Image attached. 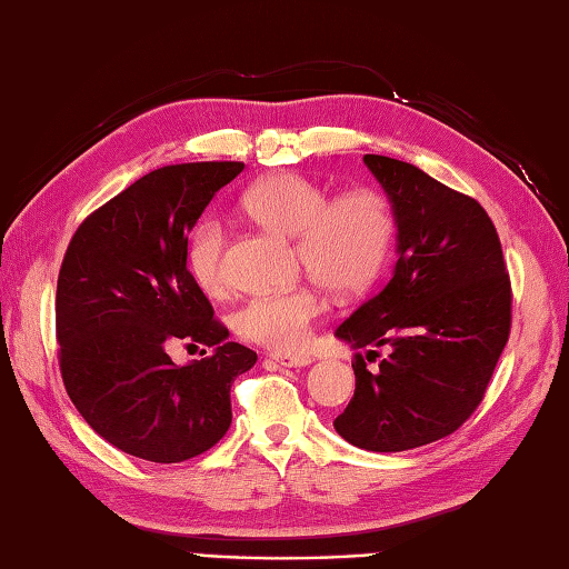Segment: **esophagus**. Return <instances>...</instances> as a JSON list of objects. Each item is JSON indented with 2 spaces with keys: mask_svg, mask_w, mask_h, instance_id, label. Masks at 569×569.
Returning <instances> with one entry per match:
<instances>
[{
  "mask_svg": "<svg viewBox=\"0 0 569 569\" xmlns=\"http://www.w3.org/2000/svg\"><path fill=\"white\" fill-rule=\"evenodd\" d=\"M270 358L280 368H307V365H311L309 356H297V352H270Z\"/></svg>",
  "mask_w": 569,
  "mask_h": 569,
  "instance_id": "34e87169",
  "label": "esophagus"
}]
</instances>
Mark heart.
<instances>
[{"mask_svg":"<svg viewBox=\"0 0 569 569\" xmlns=\"http://www.w3.org/2000/svg\"><path fill=\"white\" fill-rule=\"evenodd\" d=\"M241 207L264 229L295 238V250L307 272L338 295L368 287L387 260L395 236V213L377 189L331 192L297 172H277L248 187ZM226 231L217 217L201 219L187 243V268L201 292L221 295ZM323 311L321 297L307 284L250 297L236 311L233 326L252 343L272 350H297L309 340Z\"/></svg>","mask_w":569,"mask_h":569,"instance_id":"b5f03b06","label":"heart"}]
</instances>
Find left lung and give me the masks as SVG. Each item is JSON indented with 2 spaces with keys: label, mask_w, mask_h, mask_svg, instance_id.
<instances>
[{
  "label": "left lung",
  "mask_w": 569,
  "mask_h": 569,
  "mask_svg": "<svg viewBox=\"0 0 569 569\" xmlns=\"http://www.w3.org/2000/svg\"><path fill=\"white\" fill-rule=\"evenodd\" d=\"M397 226L391 280L336 328L350 348L389 346L375 372L358 356L356 395L333 421L372 452L446 438L485 399L511 328V284L495 223L472 197L411 162L365 156Z\"/></svg>",
  "instance_id": "8db88e82"
}]
</instances>
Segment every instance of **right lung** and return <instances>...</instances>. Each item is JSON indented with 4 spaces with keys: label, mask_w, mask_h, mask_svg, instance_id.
Segmentation results:
<instances>
[{
    "label": "right lung",
    "mask_w": 569,
    "mask_h": 569,
    "mask_svg": "<svg viewBox=\"0 0 569 569\" xmlns=\"http://www.w3.org/2000/svg\"><path fill=\"white\" fill-rule=\"evenodd\" d=\"M243 162L148 172L74 231L58 274L60 372L74 409L107 443L182 462L231 426V385L258 356L233 343L187 270V236ZM178 339L212 348L174 366Z\"/></svg>",
    "instance_id": "right-lung-1"
}]
</instances>
